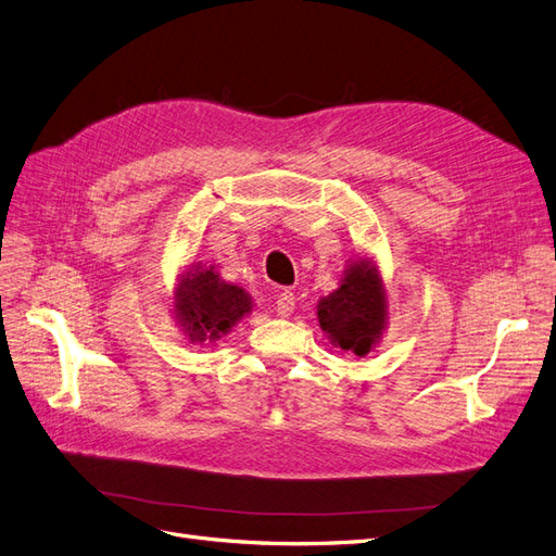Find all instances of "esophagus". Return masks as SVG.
Masks as SVG:
<instances>
[{
  "instance_id": "1",
  "label": "esophagus",
  "mask_w": 556,
  "mask_h": 556,
  "mask_svg": "<svg viewBox=\"0 0 556 556\" xmlns=\"http://www.w3.org/2000/svg\"><path fill=\"white\" fill-rule=\"evenodd\" d=\"M294 306H296V301H294V294H292L290 290H282V292L276 296V313H278V315H282V317L292 315Z\"/></svg>"
}]
</instances>
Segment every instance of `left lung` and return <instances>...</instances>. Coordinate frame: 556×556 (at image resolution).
Returning <instances> with one entry per match:
<instances>
[{
    "instance_id": "obj_1",
    "label": "left lung",
    "mask_w": 556,
    "mask_h": 556,
    "mask_svg": "<svg viewBox=\"0 0 556 556\" xmlns=\"http://www.w3.org/2000/svg\"><path fill=\"white\" fill-rule=\"evenodd\" d=\"M317 317L341 350L359 357L371 352L384 325V294L376 268L366 262L350 266L341 288L319 301Z\"/></svg>"
}]
</instances>
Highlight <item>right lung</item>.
<instances>
[{
  "label": "right lung",
  "instance_id": "right-lung-1",
  "mask_svg": "<svg viewBox=\"0 0 556 556\" xmlns=\"http://www.w3.org/2000/svg\"><path fill=\"white\" fill-rule=\"evenodd\" d=\"M250 308L245 290L220 280L213 268H192L176 290V317L192 341L220 339Z\"/></svg>",
  "mask_w": 556,
  "mask_h": 556
}]
</instances>
